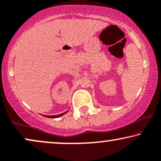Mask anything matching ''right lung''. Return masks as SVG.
I'll use <instances>...</instances> for the list:
<instances>
[{
  "mask_svg": "<svg viewBox=\"0 0 161 161\" xmlns=\"http://www.w3.org/2000/svg\"><path fill=\"white\" fill-rule=\"evenodd\" d=\"M68 111H66V112H64V113L61 114H58V115H53V116H47V115H43V116H44V117H49V118H57V117H61V116L64 115V114H66L67 112H68Z\"/></svg>",
  "mask_w": 161,
  "mask_h": 161,
  "instance_id": "obj_1",
  "label": "right lung"
}]
</instances>
